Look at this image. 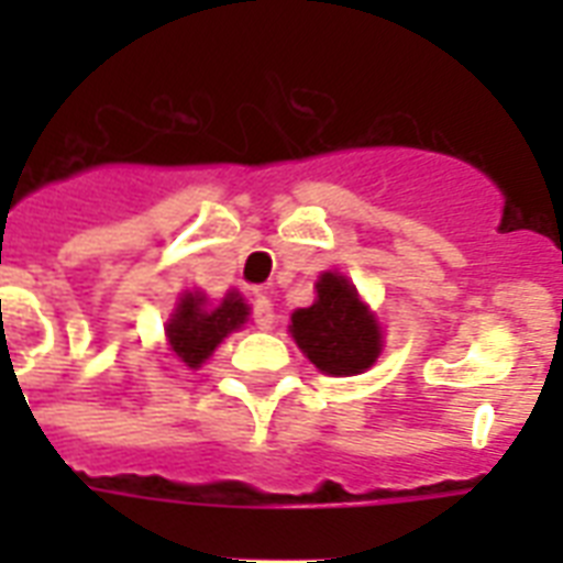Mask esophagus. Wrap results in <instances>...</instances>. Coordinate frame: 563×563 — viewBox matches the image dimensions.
I'll use <instances>...</instances> for the list:
<instances>
[{
	"label": "esophagus",
	"mask_w": 563,
	"mask_h": 563,
	"mask_svg": "<svg viewBox=\"0 0 563 563\" xmlns=\"http://www.w3.org/2000/svg\"><path fill=\"white\" fill-rule=\"evenodd\" d=\"M254 321L260 330H272L274 327V303L265 295L254 298Z\"/></svg>",
	"instance_id": "obj_1"
}]
</instances>
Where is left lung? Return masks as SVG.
<instances>
[{"instance_id": "left-lung-1", "label": "left lung", "mask_w": 563, "mask_h": 563, "mask_svg": "<svg viewBox=\"0 0 563 563\" xmlns=\"http://www.w3.org/2000/svg\"><path fill=\"white\" fill-rule=\"evenodd\" d=\"M312 307L291 312V335L321 374L353 376L383 353V330L344 274L324 272Z\"/></svg>"}]
</instances>
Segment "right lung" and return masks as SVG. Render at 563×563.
Instances as JSON below:
<instances>
[{
  "label": "right lung",
  "mask_w": 563,
  "mask_h": 563,
  "mask_svg": "<svg viewBox=\"0 0 563 563\" xmlns=\"http://www.w3.org/2000/svg\"><path fill=\"white\" fill-rule=\"evenodd\" d=\"M247 316L251 309L239 291H228L216 307L207 303V295L201 291H184L166 321L169 353L184 368L198 371L233 330L245 324Z\"/></svg>",
  "instance_id": "add662e5"
}]
</instances>
